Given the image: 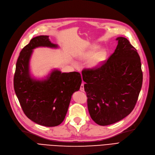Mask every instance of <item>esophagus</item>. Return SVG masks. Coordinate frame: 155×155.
Masks as SVG:
<instances>
[{"label": "esophagus", "instance_id": "esophagus-1", "mask_svg": "<svg viewBox=\"0 0 155 155\" xmlns=\"http://www.w3.org/2000/svg\"><path fill=\"white\" fill-rule=\"evenodd\" d=\"M80 91L82 92H84V84L82 83V85L80 86Z\"/></svg>", "mask_w": 155, "mask_h": 155}]
</instances>
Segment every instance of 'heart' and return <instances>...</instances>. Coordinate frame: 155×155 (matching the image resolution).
<instances>
[{
  "instance_id": "1",
  "label": "heart",
  "mask_w": 155,
  "mask_h": 155,
  "mask_svg": "<svg viewBox=\"0 0 155 155\" xmlns=\"http://www.w3.org/2000/svg\"><path fill=\"white\" fill-rule=\"evenodd\" d=\"M97 49L98 48L97 46H93L80 57L82 60L90 59L87 63V65L88 68L92 69L98 68L104 61L106 55V53L104 50L97 51Z\"/></svg>"
}]
</instances>
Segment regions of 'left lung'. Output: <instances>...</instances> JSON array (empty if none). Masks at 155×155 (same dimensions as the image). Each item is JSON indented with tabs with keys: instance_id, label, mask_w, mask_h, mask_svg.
I'll list each match as a JSON object with an SVG mask.
<instances>
[{
	"instance_id": "left-lung-1",
	"label": "left lung",
	"mask_w": 155,
	"mask_h": 155,
	"mask_svg": "<svg viewBox=\"0 0 155 155\" xmlns=\"http://www.w3.org/2000/svg\"><path fill=\"white\" fill-rule=\"evenodd\" d=\"M114 53L95 70H84L82 78L88 109L100 126L116 123L133 110L143 83L140 57L124 37H118Z\"/></svg>"
}]
</instances>
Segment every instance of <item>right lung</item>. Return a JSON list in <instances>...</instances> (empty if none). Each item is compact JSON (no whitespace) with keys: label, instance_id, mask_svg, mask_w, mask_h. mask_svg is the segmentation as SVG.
Returning <instances> with one entry per match:
<instances>
[{"label":"right lung","instance_id":"obj_1","mask_svg":"<svg viewBox=\"0 0 155 155\" xmlns=\"http://www.w3.org/2000/svg\"><path fill=\"white\" fill-rule=\"evenodd\" d=\"M59 46L48 36L32 38L20 53L14 78V91L26 116L39 125H60L66 116L73 94L79 91L82 78L77 71L62 73L52 69L46 77L37 78L30 71V60L35 49Z\"/></svg>","mask_w":155,"mask_h":155}]
</instances>
